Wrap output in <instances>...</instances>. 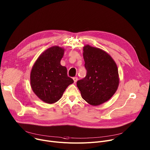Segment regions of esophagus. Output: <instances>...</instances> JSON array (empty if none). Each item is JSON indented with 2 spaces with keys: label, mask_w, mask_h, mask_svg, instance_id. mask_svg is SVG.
Instances as JSON below:
<instances>
[{
  "label": "esophagus",
  "mask_w": 150,
  "mask_h": 150,
  "mask_svg": "<svg viewBox=\"0 0 150 150\" xmlns=\"http://www.w3.org/2000/svg\"><path fill=\"white\" fill-rule=\"evenodd\" d=\"M73 80H74V83H76L77 81L78 80V77H73Z\"/></svg>",
  "instance_id": "1"
}]
</instances>
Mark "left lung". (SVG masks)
Here are the masks:
<instances>
[{
	"label": "left lung",
	"mask_w": 150,
	"mask_h": 150,
	"mask_svg": "<svg viewBox=\"0 0 150 150\" xmlns=\"http://www.w3.org/2000/svg\"><path fill=\"white\" fill-rule=\"evenodd\" d=\"M86 77L77 81L83 99L92 105L107 101L117 91L119 78L117 65L103 50L91 46L83 47Z\"/></svg>",
	"instance_id": "obj_1"
}]
</instances>
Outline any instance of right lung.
<instances>
[{
	"label": "right lung",
	"mask_w": 150,
	"mask_h": 150,
	"mask_svg": "<svg viewBox=\"0 0 150 150\" xmlns=\"http://www.w3.org/2000/svg\"><path fill=\"white\" fill-rule=\"evenodd\" d=\"M64 49L54 46L46 49L37 59L30 73V84L34 93L47 104L57 102L74 80L61 65Z\"/></svg>",
	"instance_id": "add662e5"
}]
</instances>
